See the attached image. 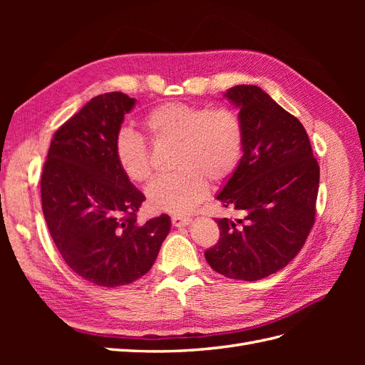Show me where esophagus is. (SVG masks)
<instances>
[{
  "label": "esophagus",
  "mask_w": 365,
  "mask_h": 365,
  "mask_svg": "<svg viewBox=\"0 0 365 365\" xmlns=\"http://www.w3.org/2000/svg\"><path fill=\"white\" fill-rule=\"evenodd\" d=\"M192 222V219L189 216H172V224L175 227H185Z\"/></svg>",
  "instance_id": "esophagus-1"
}]
</instances>
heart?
<instances>
[{
    "label": "heart",
    "instance_id": "b5f03b06",
    "mask_svg": "<svg viewBox=\"0 0 365 365\" xmlns=\"http://www.w3.org/2000/svg\"><path fill=\"white\" fill-rule=\"evenodd\" d=\"M143 128L155 145L175 146L172 165L178 170L148 189V204L153 212L189 213L207 195V180L222 182L230 178L244 152V126L228 108L164 103L145 115ZM114 152L129 181L143 184L150 180L149 149L137 132L118 130Z\"/></svg>",
    "mask_w": 365,
    "mask_h": 365
}]
</instances>
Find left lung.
<instances>
[{
    "instance_id": "obj_1",
    "label": "left lung",
    "mask_w": 365,
    "mask_h": 365,
    "mask_svg": "<svg viewBox=\"0 0 365 365\" xmlns=\"http://www.w3.org/2000/svg\"><path fill=\"white\" fill-rule=\"evenodd\" d=\"M239 109L244 155L216 196L244 219H217V244L205 251L216 272L256 282L284 268L304 245L314 220L319 168L303 125L256 85L224 94Z\"/></svg>"
}]
</instances>
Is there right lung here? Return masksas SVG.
<instances>
[{
	"label": "right lung",
	"mask_w": 365,
	"mask_h": 365,
	"mask_svg": "<svg viewBox=\"0 0 365 365\" xmlns=\"http://www.w3.org/2000/svg\"><path fill=\"white\" fill-rule=\"evenodd\" d=\"M134 105L123 93L91 98L54 132L41 176L43 217L62 259L103 288L143 277L170 231L168 215L137 222L145 195L115 160V137Z\"/></svg>",
	"instance_id": "right-lung-1"
}]
</instances>
